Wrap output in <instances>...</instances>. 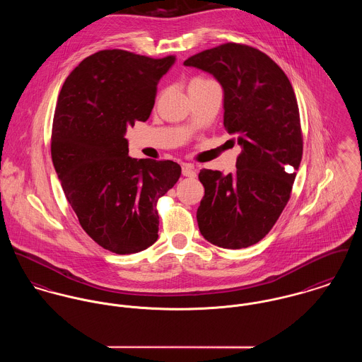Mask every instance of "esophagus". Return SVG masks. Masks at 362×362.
I'll list each match as a JSON object with an SVG mask.
<instances>
[{"label":"esophagus","instance_id":"esophagus-1","mask_svg":"<svg viewBox=\"0 0 362 362\" xmlns=\"http://www.w3.org/2000/svg\"><path fill=\"white\" fill-rule=\"evenodd\" d=\"M182 175L188 177V178H195L197 177V171H195L194 165H188V163L182 165Z\"/></svg>","mask_w":362,"mask_h":362}]
</instances>
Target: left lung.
Returning <instances> with one entry per match:
<instances>
[{"mask_svg": "<svg viewBox=\"0 0 362 362\" xmlns=\"http://www.w3.org/2000/svg\"><path fill=\"white\" fill-rule=\"evenodd\" d=\"M224 93V126L238 136L236 170H200L204 197L199 230L224 249L262 240L285 209L303 155L296 95L284 70L264 52L228 42L188 58Z\"/></svg>", "mask_w": 362, "mask_h": 362, "instance_id": "left-lung-1", "label": "left lung"}]
</instances>
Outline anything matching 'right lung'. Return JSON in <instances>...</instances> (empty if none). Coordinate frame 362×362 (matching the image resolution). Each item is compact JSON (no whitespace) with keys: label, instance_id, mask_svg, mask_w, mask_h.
Wrapping results in <instances>:
<instances>
[{"label":"right lung","instance_id":"obj_1","mask_svg":"<svg viewBox=\"0 0 362 362\" xmlns=\"http://www.w3.org/2000/svg\"><path fill=\"white\" fill-rule=\"evenodd\" d=\"M174 64V57L99 51L78 64L59 93L52 163L83 230L116 255L158 240V200L181 175L171 160L130 158L124 138L135 120H148L158 83Z\"/></svg>","mask_w":362,"mask_h":362}]
</instances>
